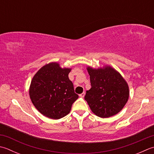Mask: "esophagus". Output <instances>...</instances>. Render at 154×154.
I'll list each match as a JSON object with an SVG mask.
<instances>
[{"instance_id": "1", "label": "esophagus", "mask_w": 154, "mask_h": 154, "mask_svg": "<svg viewBox=\"0 0 154 154\" xmlns=\"http://www.w3.org/2000/svg\"><path fill=\"white\" fill-rule=\"evenodd\" d=\"M85 92H83V93H81V94L79 95V97H83L84 96H85Z\"/></svg>"}]
</instances>
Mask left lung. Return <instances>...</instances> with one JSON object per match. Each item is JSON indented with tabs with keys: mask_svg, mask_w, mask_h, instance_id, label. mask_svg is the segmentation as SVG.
<instances>
[{
	"mask_svg": "<svg viewBox=\"0 0 154 154\" xmlns=\"http://www.w3.org/2000/svg\"><path fill=\"white\" fill-rule=\"evenodd\" d=\"M91 87L85 99L95 115L106 118L116 115L128 102L129 91L127 82L110 66L93 69L87 67Z\"/></svg>",
	"mask_w": 154,
	"mask_h": 154,
	"instance_id": "left-lung-1",
	"label": "left lung"
}]
</instances>
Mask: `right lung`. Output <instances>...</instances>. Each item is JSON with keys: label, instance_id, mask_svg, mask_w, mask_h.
Returning a JSON list of instances; mask_svg holds the SVG:
<instances>
[{"label": "right lung", "instance_id": "add662e5", "mask_svg": "<svg viewBox=\"0 0 154 154\" xmlns=\"http://www.w3.org/2000/svg\"><path fill=\"white\" fill-rule=\"evenodd\" d=\"M71 70L53 62L44 65L33 77L30 98L36 109L45 117L59 119L66 116L79 97L69 79Z\"/></svg>", "mask_w": 154, "mask_h": 154}]
</instances>
